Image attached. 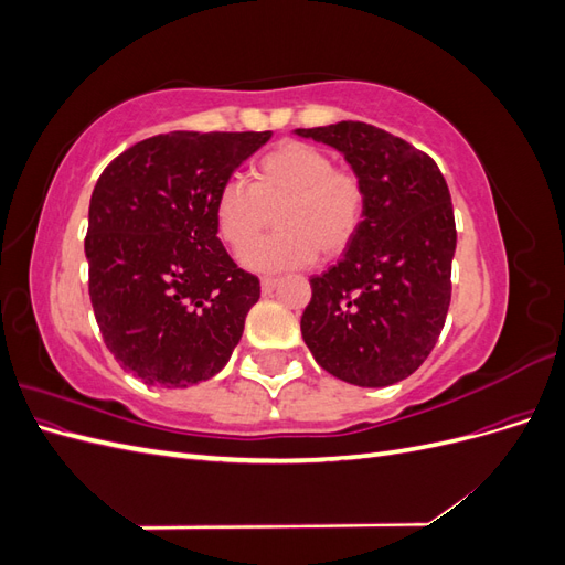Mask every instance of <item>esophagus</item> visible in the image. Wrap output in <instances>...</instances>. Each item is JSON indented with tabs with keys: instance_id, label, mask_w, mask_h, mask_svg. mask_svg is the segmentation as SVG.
<instances>
[{
	"instance_id": "34e87169",
	"label": "esophagus",
	"mask_w": 565,
	"mask_h": 565,
	"mask_svg": "<svg viewBox=\"0 0 565 565\" xmlns=\"http://www.w3.org/2000/svg\"><path fill=\"white\" fill-rule=\"evenodd\" d=\"M278 285H280L278 278H262V292H264V295H270L273 289H276Z\"/></svg>"
}]
</instances>
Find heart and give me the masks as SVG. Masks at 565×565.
Returning a JSON list of instances; mask_svg holds the SVG:
<instances>
[{
    "mask_svg": "<svg viewBox=\"0 0 565 565\" xmlns=\"http://www.w3.org/2000/svg\"><path fill=\"white\" fill-rule=\"evenodd\" d=\"M365 185L353 169L334 167L332 156L313 143L282 141L252 167V183L231 179L216 195L218 237L243 254L277 214L279 233L245 254L262 273L301 268L318 252L332 259L347 252L365 218Z\"/></svg>",
    "mask_w": 565,
    "mask_h": 565,
    "instance_id": "obj_1",
    "label": "heart"
}]
</instances>
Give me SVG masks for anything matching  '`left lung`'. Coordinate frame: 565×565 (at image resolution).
Wrapping results in <instances>:
<instances>
[{"label":"left lung","mask_w":565,"mask_h":565,"mask_svg":"<svg viewBox=\"0 0 565 565\" xmlns=\"http://www.w3.org/2000/svg\"><path fill=\"white\" fill-rule=\"evenodd\" d=\"M344 152L365 218L344 259L311 278L301 337L316 363L355 386L409 377L446 324L457 245L448 183L426 152L380 127L297 129Z\"/></svg>","instance_id":"1"}]
</instances>
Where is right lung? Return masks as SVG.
Instances as JSON below:
<instances>
[{
  "mask_svg": "<svg viewBox=\"0 0 565 565\" xmlns=\"http://www.w3.org/2000/svg\"><path fill=\"white\" fill-rule=\"evenodd\" d=\"M270 131H172L98 177L84 252L98 330L143 384L185 388L228 363L262 285L216 237L214 202Z\"/></svg>",
  "mask_w": 565,
  "mask_h": 565,
  "instance_id": "add662e5",
  "label": "right lung"
}]
</instances>
